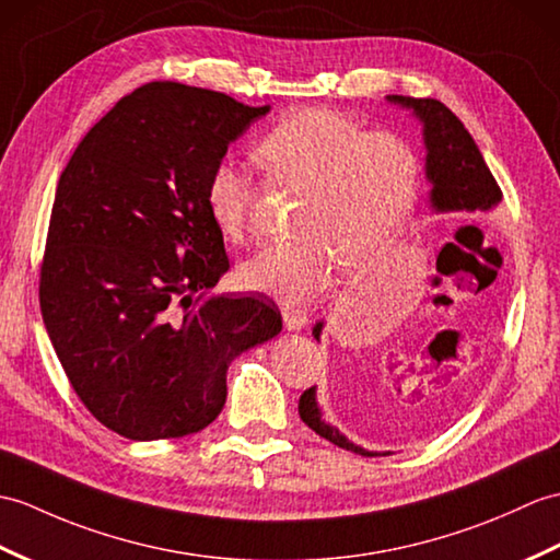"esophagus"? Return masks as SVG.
Masks as SVG:
<instances>
[{"instance_id": "obj_1", "label": "esophagus", "mask_w": 560, "mask_h": 560, "mask_svg": "<svg viewBox=\"0 0 560 560\" xmlns=\"http://www.w3.org/2000/svg\"><path fill=\"white\" fill-rule=\"evenodd\" d=\"M281 315H283V327L289 331H301V329L307 327V312L305 310L283 307Z\"/></svg>"}]
</instances>
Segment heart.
<instances>
[{"mask_svg": "<svg viewBox=\"0 0 560 560\" xmlns=\"http://www.w3.org/2000/svg\"><path fill=\"white\" fill-rule=\"evenodd\" d=\"M275 184L301 195L291 233L241 265L248 289L301 303L346 277L370 271L392 250L420 190V154L396 133H368L329 109H298L257 145ZM214 226L231 243L250 233L253 186L243 166L219 162L205 186Z\"/></svg>", "mask_w": 560, "mask_h": 560, "instance_id": "b5f03b06", "label": "heart"}]
</instances>
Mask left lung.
<instances>
[{
	"label": "left lung",
	"instance_id": "obj_1",
	"mask_svg": "<svg viewBox=\"0 0 560 560\" xmlns=\"http://www.w3.org/2000/svg\"><path fill=\"white\" fill-rule=\"evenodd\" d=\"M388 104H398L400 109H408L422 126V142H424V178L429 180V207L436 214L448 212H491L501 202V188L497 178L491 176L489 166L482 158V152L475 145L472 136L460 119L453 114L446 104L432 97H402V95H386ZM324 322H317L312 327V336L319 341ZM298 412L301 420L315 429L331 444L346 451L360 453V456L372 458L376 451H368L353 444L339 427L329 424L322 418V408L317 400V386L298 400Z\"/></svg>",
	"mask_w": 560,
	"mask_h": 560
}]
</instances>
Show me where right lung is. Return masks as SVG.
I'll list each match as a JSON object with an SVG mask.
<instances>
[{
  "label": "right lung",
  "mask_w": 560,
  "mask_h": 560,
  "mask_svg": "<svg viewBox=\"0 0 560 560\" xmlns=\"http://www.w3.org/2000/svg\"><path fill=\"white\" fill-rule=\"evenodd\" d=\"M265 114L148 83L90 128L59 176L40 310L73 392L116 434L200 432L224 408L231 362L281 331L267 295L212 293L229 255L205 202L212 168Z\"/></svg>",
  "instance_id": "right-lung-1"
}]
</instances>
